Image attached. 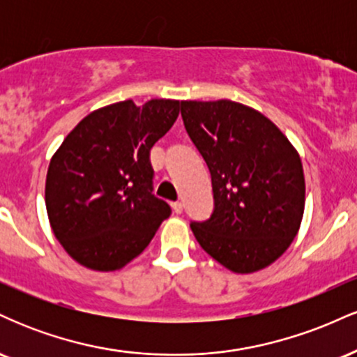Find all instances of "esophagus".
Listing matches in <instances>:
<instances>
[{
	"label": "esophagus",
	"mask_w": 357,
	"mask_h": 357,
	"mask_svg": "<svg viewBox=\"0 0 357 357\" xmlns=\"http://www.w3.org/2000/svg\"><path fill=\"white\" fill-rule=\"evenodd\" d=\"M173 210H174L176 215H179V213H183V203H179V202L173 203Z\"/></svg>",
	"instance_id": "34e87169"
}]
</instances>
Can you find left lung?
Returning <instances> with one entry per match:
<instances>
[{
  "label": "left lung",
  "instance_id": "8db88e82",
  "mask_svg": "<svg viewBox=\"0 0 357 357\" xmlns=\"http://www.w3.org/2000/svg\"><path fill=\"white\" fill-rule=\"evenodd\" d=\"M188 136L211 174L215 210L191 223L208 255L235 273L268 267L296 238L305 206L301 155L258 110L228 99L183 100Z\"/></svg>",
  "mask_w": 357,
  "mask_h": 357
}]
</instances>
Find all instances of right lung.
<instances>
[{
	"instance_id": "1",
	"label": "right lung",
	"mask_w": 357,
	"mask_h": 357,
	"mask_svg": "<svg viewBox=\"0 0 357 357\" xmlns=\"http://www.w3.org/2000/svg\"><path fill=\"white\" fill-rule=\"evenodd\" d=\"M179 100L105 105L70 130L52 155L45 204L53 235L96 272L126 267L144 252L169 204L153 195L151 147L173 127Z\"/></svg>"
}]
</instances>
